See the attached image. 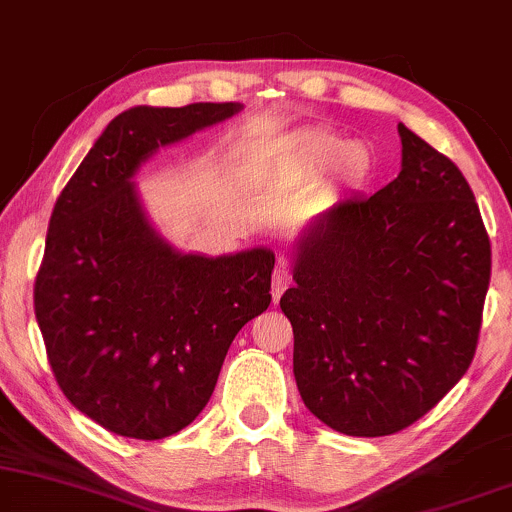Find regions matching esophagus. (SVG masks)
I'll use <instances>...</instances> for the list:
<instances>
[{
	"mask_svg": "<svg viewBox=\"0 0 512 512\" xmlns=\"http://www.w3.org/2000/svg\"><path fill=\"white\" fill-rule=\"evenodd\" d=\"M292 275H290V266H287V261H280L278 268H275L273 273V299L278 302L282 297V292L287 290V285H290Z\"/></svg>",
	"mask_w": 512,
	"mask_h": 512,
	"instance_id": "34e87169",
	"label": "esophagus"
}]
</instances>
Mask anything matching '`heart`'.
<instances>
[{"mask_svg":"<svg viewBox=\"0 0 512 512\" xmlns=\"http://www.w3.org/2000/svg\"><path fill=\"white\" fill-rule=\"evenodd\" d=\"M297 153L311 165H328V162L342 160V170L350 182H362L371 172V155L362 146H354L352 141L330 131H306L299 136Z\"/></svg>","mask_w":512,"mask_h":512,"instance_id":"obj_1","label":"heart"}]
</instances>
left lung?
<instances>
[{
    "label": "left lung",
    "instance_id": "1",
    "mask_svg": "<svg viewBox=\"0 0 512 512\" xmlns=\"http://www.w3.org/2000/svg\"><path fill=\"white\" fill-rule=\"evenodd\" d=\"M402 170L342 198L299 242L280 297L294 378L314 417L347 436L422 419L470 369L491 280V242L453 160L398 124Z\"/></svg>",
    "mask_w": 512,
    "mask_h": 512
}]
</instances>
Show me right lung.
Instances as JSON below:
<instances>
[{"instance_id":"1","label":"right lung","mask_w":512,"mask_h":512,"mask_svg":"<svg viewBox=\"0 0 512 512\" xmlns=\"http://www.w3.org/2000/svg\"><path fill=\"white\" fill-rule=\"evenodd\" d=\"M239 110L131 107L54 203L35 318L66 400L117 436L158 441L194 422L234 335L270 304L273 251L182 256L148 225L131 184L153 150Z\"/></svg>"}]
</instances>
